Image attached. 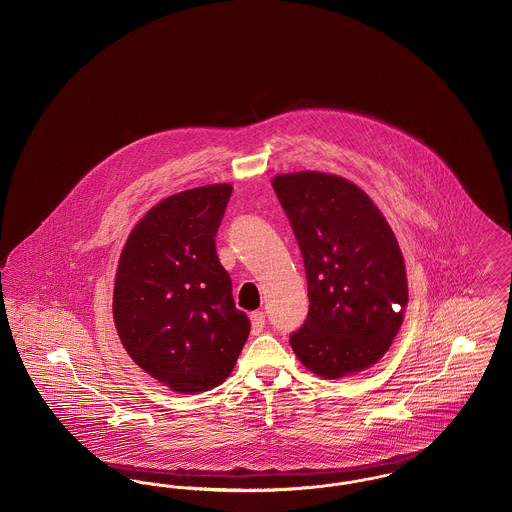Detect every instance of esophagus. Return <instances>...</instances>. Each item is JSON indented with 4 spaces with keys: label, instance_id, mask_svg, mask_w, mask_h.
I'll return each instance as SVG.
<instances>
[{
    "label": "esophagus",
    "instance_id": "34e87169",
    "mask_svg": "<svg viewBox=\"0 0 512 512\" xmlns=\"http://www.w3.org/2000/svg\"><path fill=\"white\" fill-rule=\"evenodd\" d=\"M265 324H267V320H265V313L263 311L251 313V332L253 334H261L265 330Z\"/></svg>",
    "mask_w": 512,
    "mask_h": 512
}]
</instances>
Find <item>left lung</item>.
I'll return each mask as SVG.
<instances>
[{
    "label": "left lung",
    "instance_id": "obj_1",
    "mask_svg": "<svg viewBox=\"0 0 512 512\" xmlns=\"http://www.w3.org/2000/svg\"><path fill=\"white\" fill-rule=\"evenodd\" d=\"M301 249L309 315L292 334L301 365L326 380L376 365L397 336L409 286L395 234L353 182L326 172L276 174Z\"/></svg>",
    "mask_w": 512,
    "mask_h": 512
}]
</instances>
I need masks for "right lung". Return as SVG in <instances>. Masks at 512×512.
<instances>
[{
    "mask_svg": "<svg viewBox=\"0 0 512 512\" xmlns=\"http://www.w3.org/2000/svg\"><path fill=\"white\" fill-rule=\"evenodd\" d=\"M230 184L169 195L132 228L122 247L113 318L132 361L176 393L220 386L249 336L215 236Z\"/></svg>",
    "mask_w": 512,
    "mask_h": 512,
    "instance_id": "add662e5",
    "label": "right lung"
}]
</instances>
